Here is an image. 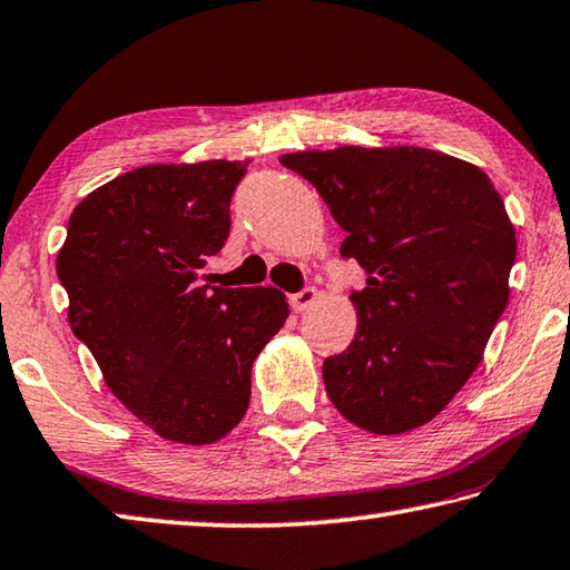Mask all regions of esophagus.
I'll use <instances>...</instances> for the list:
<instances>
[{"label":"esophagus","instance_id":"esophagus-1","mask_svg":"<svg viewBox=\"0 0 570 570\" xmlns=\"http://www.w3.org/2000/svg\"><path fill=\"white\" fill-rule=\"evenodd\" d=\"M316 298H318V292H316V288L308 286V288H302L298 294H294L292 298H288V302H292L294 312L302 314V312H306V308H312L316 304Z\"/></svg>","mask_w":570,"mask_h":570}]
</instances>
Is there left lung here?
Wrapping results in <instances>:
<instances>
[{
  "instance_id": "8db88e82",
  "label": "left lung",
  "mask_w": 570,
  "mask_h": 570,
  "mask_svg": "<svg viewBox=\"0 0 570 570\" xmlns=\"http://www.w3.org/2000/svg\"><path fill=\"white\" fill-rule=\"evenodd\" d=\"M366 268L356 336L324 361L334 406L371 433L431 421L471 379L509 304L515 229L491 179L449 154L338 147L284 154Z\"/></svg>"
}]
</instances>
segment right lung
<instances>
[{
	"instance_id": "add662e5",
	"label": "right lung",
	"mask_w": 570,
	"mask_h": 570,
	"mask_svg": "<svg viewBox=\"0 0 570 570\" xmlns=\"http://www.w3.org/2000/svg\"><path fill=\"white\" fill-rule=\"evenodd\" d=\"M246 161L151 164L69 216L57 274L69 326L111 389L161 439L214 443L244 419L252 366L288 316L272 286H202L232 229Z\"/></svg>"
}]
</instances>
